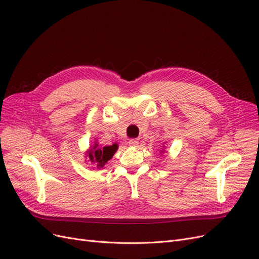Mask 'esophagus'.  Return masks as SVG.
Returning <instances> with one entry per match:
<instances>
[{
	"mask_svg": "<svg viewBox=\"0 0 259 259\" xmlns=\"http://www.w3.org/2000/svg\"><path fill=\"white\" fill-rule=\"evenodd\" d=\"M128 146H131V147H137L138 146V140L135 139V138L130 139L128 140Z\"/></svg>",
	"mask_w": 259,
	"mask_h": 259,
	"instance_id": "esophagus-1",
	"label": "esophagus"
}]
</instances>
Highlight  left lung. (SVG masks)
I'll return each mask as SVG.
<instances>
[{"instance_id": "8db88e82", "label": "left lung", "mask_w": 259, "mask_h": 259, "mask_svg": "<svg viewBox=\"0 0 259 259\" xmlns=\"http://www.w3.org/2000/svg\"><path fill=\"white\" fill-rule=\"evenodd\" d=\"M164 152V150H163V149H162V150H161V153H163Z\"/></svg>"}]
</instances>
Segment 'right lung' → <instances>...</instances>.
Wrapping results in <instances>:
<instances>
[{
    "label": "right lung",
    "instance_id": "add662e5",
    "mask_svg": "<svg viewBox=\"0 0 259 259\" xmlns=\"http://www.w3.org/2000/svg\"><path fill=\"white\" fill-rule=\"evenodd\" d=\"M117 150V145L113 144L111 146H105V147H100L97 143L94 144L90 148V150L86 152V159L90 161L91 163L95 164V166L97 168H103L106 163L110 160L113 154Z\"/></svg>",
    "mask_w": 259,
    "mask_h": 259
}]
</instances>
